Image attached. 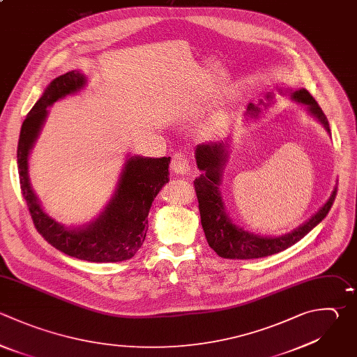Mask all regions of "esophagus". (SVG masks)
I'll list each match as a JSON object with an SVG mask.
<instances>
[{"mask_svg":"<svg viewBox=\"0 0 357 357\" xmlns=\"http://www.w3.org/2000/svg\"><path fill=\"white\" fill-rule=\"evenodd\" d=\"M170 167H172V172H173L174 174L185 176V174H188V172H190V169H191V165H190V160H188L187 155H184V153H181V152H177V153L173 155Z\"/></svg>","mask_w":357,"mask_h":357,"instance_id":"obj_1","label":"esophagus"}]
</instances>
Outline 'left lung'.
<instances>
[{
  "mask_svg": "<svg viewBox=\"0 0 357 357\" xmlns=\"http://www.w3.org/2000/svg\"><path fill=\"white\" fill-rule=\"evenodd\" d=\"M280 95L289 93L291 100L305 106L307 113L314 117L331 135L328 120L315 102V99L305 89H284L278 88ZM268 100L273 99V93L265 96ZM265 109L268 103L259 102ZM261 114V107L250 103L247 112L244 113L245 120L258 119ZM229 158V138L222 142H209L197 145L195 148V160L197 166L201 170L199 177L195 178L194 185L198 198V208L201 213V225L206 237L209 247L222 258L229 259H252L262 258L276 252H280L298 240H301L308 231H311L329 212L332 202L336 195V190L331 192L326 202L303 225L293 229L291 231L282 236H259L251 231L244 230L237 226L226 212V206L222 198L220 185L222 174Z\"/></svg>",
  "mask_w": 357,
  "mask_h": 357,
  "instance_id": "obj_1",
  "label": "left lung"
}]
</instances>
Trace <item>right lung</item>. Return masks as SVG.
<instances>
[{
  "label": "right lung",
  "mask_w": 357,
  "mask_h": 357,
  "mask_svg": "<svg viewBox=\"0 0 357 357\" xmlns=\"http://www.w3.org/2000/svg\"><path fill=\"white\" fill-rule=\"evenodd\" d=\"M86 77L70 71L53 79L26 116L18 142V172L24 198L38 231L61 252L89 262H120L132 258L144 244L153 199L169 183L170 158L128 156L117 188L98 218L81 226H64L49 216L29 178V155L57 100L75 95Z\"/></svg>",
  "instance_id": "1"
}]
</instances>
